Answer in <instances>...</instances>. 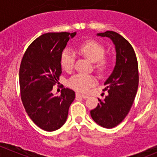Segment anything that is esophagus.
<instances>
[{"label": "esophagus", "instance_id": "esophagus-1", "mask_svg": "<svg viewBox=\"0 0 157 157\" xmlns=\"http://www.w3.org/2000/svg\"><path fill=\"white\" fill-rule=\"evenodd\" d=\"M76 97H80V98H83V99L88 98V96L83 95V94H80V93H77V94H76Z\"/></svg>", "mask_w": 157, "mask_h": 157}]
</instances>
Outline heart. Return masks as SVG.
<instances>
[{"label": "heart", "mask_w": 157, "mask_h": 157, "mask_svg": "<svg viewBox=\"0 0 157 157\" xmlns=\"http://www.w3.org/2000/svg\"><path fill=\"white\" fill-rule=\"evenodd\" d=\"M79 52L94 63V68L97 73L102 74L107 71L109 61L105 54V48L95 40H88L79 47ZM75 54L71 49H66L62 53L60 63L67 72H71L74 69ZM97 84V79L90 74H77L71 77L68 85L72 89L80 92H86L90 88Z\"/></svg>", "instance_id": "1"}]
</instances>
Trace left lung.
Wrapping results in <instances>:
<instances>
[{"mask_svg":"<svg viewBox=\"0 0 157 157\" xmlns=\"http://www.w3.org/2000/svg\"><path fill=\"white\" fill-rule=\"evenodd\" d=\"M97 35L112 40L117 55L113 71L104 83L108 95L104 100L98 99L90 115L97 124L110 129L124 121L133 105L139 84L138 63L133 47L121 34L107 30Z\"/></svg>","mask_w":157,"mask_h":157,"instance_id":"obj_1","label":"left lung"}]
</instances>
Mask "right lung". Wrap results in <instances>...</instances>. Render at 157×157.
<instances>
[{"label":"right lung","instance_id":"obj_1","mask_svg":"<svg viewBox=\"0 0 157 157\" xmlns=\"http://www.w3.org/2000/svg\"><path fill=\"white\" fill-rule=\"evenodd\" d=\"M74 33H47L33 40L21 63L19 83L21 100L33 123L46 131H54L65 124L75 93L63 88L60 96L52 94L61 74L62 52Z\"/></svg>","mask_w":157,"mask_h":157}]
</instances>
